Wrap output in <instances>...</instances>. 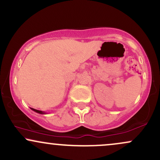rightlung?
<instances>
[{
	"instance_id": "1",
	"label": "right lung",
	"mask_w": 160,
	"mask_h": 160,
	"mask_svg": "<svg viewBox=\"0 0 160 160\" xmlns=\"http://www.w3.org/2000/svg\"><path fill=\"white\" fill-rule=\"evenodd\" d=\"M31 109H32V111H34V112H36V113H40V114H46V112H43V111H39V110L34 109V108H31Z\"/></svg>"
}]
</instances>
